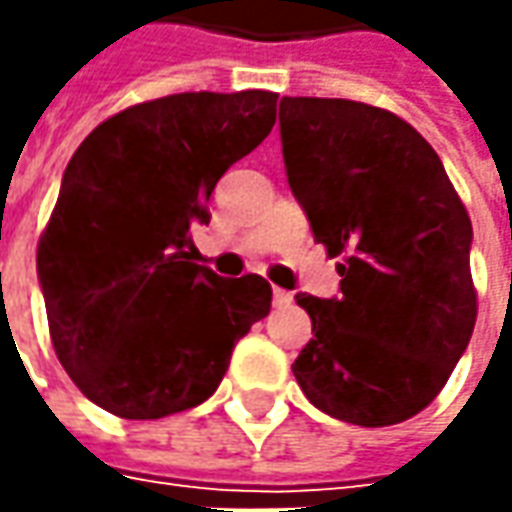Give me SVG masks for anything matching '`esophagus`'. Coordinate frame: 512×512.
Wrapping results in <instances>:
<instances>
[{"instance_id":"esophagus-1","label":"esophagus","mask_w":512,"mask_h":512,"mask_svg":"<svg viewBox=\"0 0 512 512\" xmlns=\"http://www.w3.org/2000/svg\"><path fill=\"white\" fill-rule=\"evenodd\" d=\"M293 302V293H287L282 287H273V305L276 307H287Z\"/></svg>"}]
</instances>
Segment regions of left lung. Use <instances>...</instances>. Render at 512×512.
I'll use <instances>...</instances> for the list:
<instances>
[{
    "mask_svg": "<svg viewBox=\"0 0 512 512\" xmlns=\"http://www.w3.org/2000/svg\"><path fill=\"white\" fill-rule=\"evenodd\" d=\"M279 130L313 239L342 259L336 299L296 296L313 339L293 376L333 419L404 422L442 393L473 336L470 216L436 150L390 110L282 96Z\"/></svg>",
    "mask_w": 512,
    "mask_h": 512,
    "instance_id": "left-lung-1",
    "label": "left lung"
}]
</instances>
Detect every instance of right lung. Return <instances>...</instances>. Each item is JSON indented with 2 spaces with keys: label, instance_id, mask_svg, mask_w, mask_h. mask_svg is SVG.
<instances>
[{
  "label": "right lung",
  "instance_id": "1",
  "mask_svg": "<svg viewBox=\"0 0 512 512\" xmlns=\"http://www.w3.org/2000/svg\"><path fill=\"white\" fill-rule=\"evenodd\" d=\"M270 90L173 93L93 128L65 168L36 247L53 350L119 419H162L213 396L230 353L270 313L262 276L190 262V225L233 162L276 125Z\"/></svg>",
  "mask_w": 512,
  "mask_h": 512
}]
</instances>
